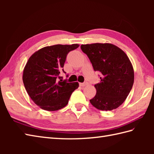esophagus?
<instances>
[{
	"instance_id": "34e87169",
	"label": "esophagus",
	"mask_w": 154,
	"mask_h": 154,
	"mask_svg": "<svg viewBox=\"0 0 154 154\" xmlns=\"http://www.w3.org/2000/svg\"><path fill=\"white\" fill-rule=\"evenodd\" d=\"M87 84H88V83H87V82H85V83H81L79 85H80L81 87H85V86H86Z\"/></svg>"
}]
</instances>
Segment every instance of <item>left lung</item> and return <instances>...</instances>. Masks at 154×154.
I'll use <instances>...</instances> for the list:
<instances>
[{
    "label": "left lung",
    "mask_w": 154,
    "mask_h": 154,
    "mask_svg": "<svg viewBox=\"0 0 154 154\" xmlns=\"http://www.w3.org/2000/svg\"><path fill=\"white\" fill-rule=\"evenodd\" d=\"M94 71L101 73L100 83L94 85L97 93L90 100L96 109L112 110L122 104L131 91L134 72L127 55L116 45L109 43L81 45Z\"/></svg>",
    "instance_id": "obj_1"
}]
</instances>
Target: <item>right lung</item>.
<instances>
[{
	"instance_id": "right-lung-1",
	"label": "right lung",
	"mask_w": 154,
	"mask_h": 154,
	"mask_svg": "<svg viewBox=\"0 0 154 154\" xmlns=\"http://www.w3.org/2000/svg\"><path fill=\"white\" fill-rule=\"evenodd\" d=\"M79 44L54 45L36 51L28 59L22 80L28 95L41 109L58 110L67 105L78 82L67 83L60 77L67 54Z\"/></svg>"
}]
</instances>
